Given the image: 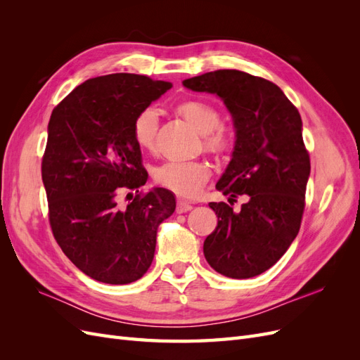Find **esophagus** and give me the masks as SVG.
<instances>
[{
	"mask_svg": "<svg viewBox=\"0 0 360 360\" xmlns=\"http://www.w3.org/2000/svg\"><path fill=\"white\" fill-rule=\"evenodd\" d=\"M189 210H192V205L189 202H186V201H177V209H176L177 213H186Z\"/></svg>",
	"mask_w": 360,
	"mask_h": 360,
	"instance_id": "obj_1",
	"label": "esophagus"
}]
</instances>
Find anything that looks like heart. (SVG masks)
<instances>
[{
  "label": "heart",
  "instance_id": "b5f03b06",
  "mask_svg": "<svg viewBox=\"0 0 360 360\" xmlns=\"http://www.w3.org/2000/svg\"><path fill=\"white\" fill-rule=\"evenodd\" d=\"M176 112L191 123L201 134L204 151L216 158L226 156L233 150L231 134L221 124L219 111L200 101H183L176 106ZM159 132V115L153 108L141 110L132 123L135 143L153 153ZM212 176V168L204 160L168 162L155 171V181L181 198H195Z\"/></svg>",
  "mask_w": 360,
  "mask_h": 360
}]
</instances>
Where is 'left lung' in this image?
I'll list each match as a JSON object with an SVG mask.
<instances>
[{
  "label": "left lung",
  "instance_id": "8db88e82",
  "mask_svg": "<svg viewBox=\"0 0 360 360\" xmlns=\"http://www.w3.org/2000/svg\"><path fill=\"white\" fill-rule=\"evenodd\" d=\"M183 85L217 94L236 127L233 159L216 189L230 204L246 195L240 212L209 202L217 226L204 240V255L217 274L246 279L263 274L287 252L304 210L311 172L302 118L279 86L240 70H214Z\"/></svg>",
  "mask_w": 360,
  "mask_h": 360
}]
</instances>
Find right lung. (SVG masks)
<instances>
[{
	"mask_svg": "<svg viewBox=\"0 0 360 360\" xmlns=\"http://www.w3.org/2000/svg\"><path fill=\"white\" fill-rule=\"evenodd\" d=\"M169 89L144 75L97 76L51 114L41 158L51 230L72 263L105 284L146 275L158 226L176 210L169 191L141 189L148 174L132 135L135 115Z\"/></svg>",
	"mask_w": 360,
	"mask_h": 360,
	"instance_id": "right-lung-1",
	"label": "right lung"
}]
</instances>
